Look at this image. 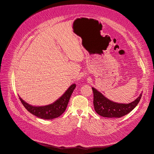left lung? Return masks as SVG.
Returning a JSON list of instances; mask_svg holds the SVG:
<instances>
[{"label": "left lung", "mask_w": 154, "mask_h": 154, "mask_svg": "<svg viewBox=\"0 0 154 154\" xmlns=\"http://www.w3.org/2000/svg\"><path fill=\"white\" fill-rule=\"evenodd\" d=\"M94 94L93 103L96 112L104 117L119 118L130 113L138 105L142 97V93L133 102L127 103H118L106 98L102 93L92 87Z\"/></svg>", "instance_id": "8db88e82"}]
</instances>
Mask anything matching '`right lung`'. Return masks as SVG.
<instances>
[{"instance_id":"1","label":"right lung","mask_w":154,"mask_h":154,"mask_svg":"<svg viewBox=\"0 0 154 154\" xmlns=\"http://www.w3.org/2000/svg\"><path fill=\"white\" fill-rule=\"evenodd\" d=\"M76 87L75 84L71 85L61 97L52 104L45 106H33L28 104L20 97V101L29 112L44 119H53L60 117L65 112L72 92Z\"/></svg>"}]
</instances>
